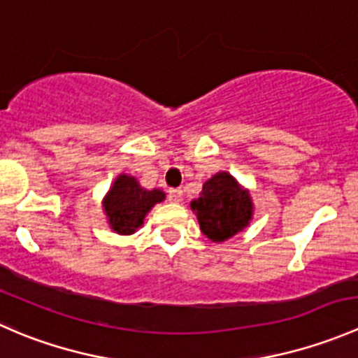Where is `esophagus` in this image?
Wrapping results in <instances>:
<instances>
[{
    "mask_svg": "<svg viewBox=\"0 0 358 358\" xmlns=\"http://www.w3.org/2000/svg\"><path fill=\"white\" fill-rule=\"evenodd\" d=\"M169 201L173 202H182L183 201V190L182 189H171L168 192Z\"/></svg>",
    "mask_w": 358,
    "mask_h": 358,
    "instance_id": "34e87169",
    "label": "esophagus"
}]
</instances>
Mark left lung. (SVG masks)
<instances>
[{"instance_id": "obj_1", "label": "left lung", "mask_w": 358, "mask_h": 358, "mask_svg": "<svg viewBox=\"0 0 358 358\" xmlns=\"http://www.w3.org/2000/svg\"><path fill=\"white\" fill-rule=\"evenodd\" d=\"M190 209L196 213L201 232L213 243H225L243 232L255 215L251 192L229 171H218L206 180Z\"/></svg>"}]
</instances>
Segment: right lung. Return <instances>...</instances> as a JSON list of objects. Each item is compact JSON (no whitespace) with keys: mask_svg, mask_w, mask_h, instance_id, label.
Here are the masks:
<instances>
[{"mask_svg":"<svg viewBox=\"0 0 358 358\" xmlns=\"http://www.w3.org/2000/svg\"><path fill=\"white\" fill-rule=\"evenodd\" d=\"M164 199V190L143 189L135 176L121 173L107 190L102 208L112 232L131 236L143 225L150 209Z\"/></svg>","mask_w":358,"mask_h":358,"instance_id":"add662e5","label":"right lung"}]
</instances>
